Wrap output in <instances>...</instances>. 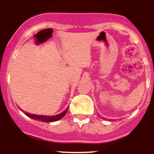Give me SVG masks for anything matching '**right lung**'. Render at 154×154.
Instances as JSON below:
<instances>
[{
  "mask_svg": "<svg viewBox=\"0 0 154 154\" xmlns=\"http://www.w3.org/2000/svg\"><path fill=\"white\" fill-rule=\"evenodd\" d=\"M68 109H67L65 110L64 112H62V113H60V114L57 115V116H37V115L30 114V113L27 112H24V114L26 115V116H29V118H31V119H34V120L42 121V122H56V121L60 120V119H61L62 118L64 117V116H66V112H67ZM21 111H23V110H21Z\"/></svg>",
  "mask_w": 154,
  "mask_h": 154,
  "instance_id": "add662e5",
  "label": "right lung"
}]
</instances>
